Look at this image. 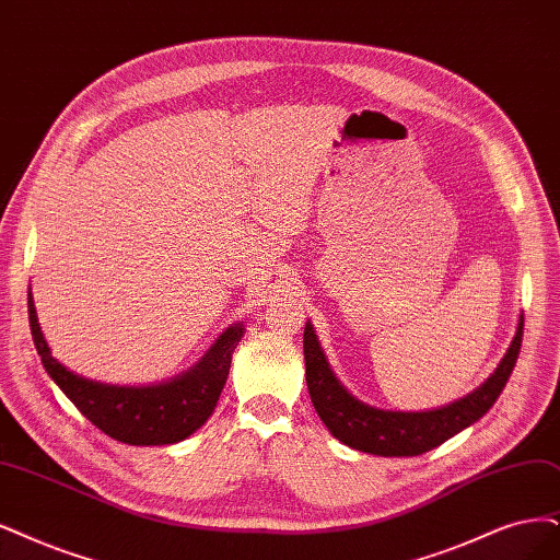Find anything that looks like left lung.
<instances>
[{
    "instance_id": "8db88e82",
    "label": "left lung",
    "mask_w": 560,
    "mask_h": 560,
    "mask_svg": "<svg viewBox=\"0 0 560 560\" xmlns=\"http://www.w3.org/2000/svg\"><path fill=\"white\" fill-rule=\"evenodd\" d=\"M524 337V316H520L516 335L508 348L505 358L495 366L493 374L459 401L450 406L406 412V410H383L355 399L339 383L335 371L325 360L314 325L304 327V364H306V387L312 395L314 408L329 429V433L343 445L378 454V457H418L422 452L439 447L454 433L478 422L485 412L501 397V392L520 358Z\"/></svg>"
}]
</instances>
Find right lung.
<instances>
[{
  "mask_svg": "<svg viewBox=\"0 0 560 560\" xmlns=\"http://www.w3.org/2000/svg\"><path fill=\"white\" fill-rule=\"evenodd\" d=\"M27 308L32 339L48 376L94 427L127 445H173L200 429L212 416L231 371L233 350L244 337L242 323L231 325L196 366L168 383L110 385L78 376L52 358L36 318L32 288Z\"/></svg>",
  "mask_w": 560,
  "mask_h": 560,
  "instance_id": "add662e5",
  "label": "right lung"
}]
</instances>
